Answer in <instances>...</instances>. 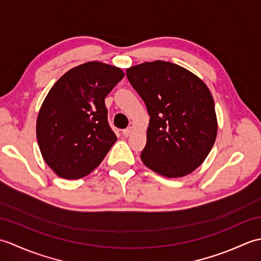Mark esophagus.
I'll return each mask as SVG.
<instances>
[{"label": "esophagus", "instance_id": "1", "mask_svg": "<svg viewBox=\"0 0 261 261\" xmlns=\"http://www.w3.org/2000/svg\"><path fill=\"white\" fill-rule=\"evenodd\" d=\"M132 132H134V127L129 126V127H126V129H124L122 134H123V136H125V137H130L132 135Z\"/></svg>", "mask_w": 261, "mask_h": 261}]
</instances>
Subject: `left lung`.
<instances>
[{
  "label": "left lung",
  "mask_w": 261,
  "mask_h": 261,
  "mask_svg": "<svg viewBox=\"0 0 261 261\" xmlns=\"http://www.w3.org/2000/svg\"><path fill=\"white\" fill-rule=\"evenodd\" d=\"M126 77L150 115L142 163L168 178L191 174L218 135L208 87L190 70L164 60L132 66Z\"/></svg>",
  "instance_id": "left-lung-1"
}]
</instances>
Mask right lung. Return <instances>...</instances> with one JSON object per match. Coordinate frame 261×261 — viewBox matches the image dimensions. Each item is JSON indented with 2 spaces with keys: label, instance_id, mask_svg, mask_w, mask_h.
<instances>
[{
  "label": "right lung",
  "instance_id": "1",
  "mask_svg": "<svg viewBox=\"0 0 261 261\" xmlns=\"http://www.w3.org/2000/svg\"><path fill=\"white\" fill-rule=\"evenodd\" d=\"M123 77L115 66L88 62L65 73L49 91L38 114L37 140L59 177L88 175L114 145L104 99Z\"/></svg>",
  "mask_w": 261,
  "mask_h": 261
}]
</instances>
